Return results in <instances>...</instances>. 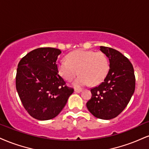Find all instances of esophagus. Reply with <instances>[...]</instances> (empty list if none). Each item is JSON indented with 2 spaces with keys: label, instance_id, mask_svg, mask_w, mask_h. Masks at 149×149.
<instances>
[{
  "label": "esophagus",
  "instance_id": "1",
  "mask_svg": "<svg viewBox=\"0 0 149 149\" xmlns=\"http://www.w3.org/2000/svg\"><path fill=\"white\" fill-rule=\"evenodd\" d=\"M82 92V89H75V92H76V93H80Z\"/></svg>",
  "mask_w": 149,
  "mask_h": 149
}]
</instances>
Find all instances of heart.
Returning <instances> with one entry per match:
<instances>
[{"instance_id": "1", "label": "heart", "mask_w": 149, "mask_h": 149, "mask_svg": "<svg viewBox=\"0 0 149 149\" xmlns=\"http://www.w3.org/2000/svg\"><path fill=\"white\" fill-rule=\"evenodd\" d=\"M110 69L107 57L102 52L77 50L69 53L67 61H60L57 65L59 75L67 81H71L80 74L73 82L76 87L97 85L103 81Z\"/></svg>"}]
</instances>
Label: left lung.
Instances as JSON below:
<instances>
[{
    "label": "left lung",
    "mask_w": 149,
    "mask_h": 149,
    "mask_svg": "<svg viewBox=\"0 0 149 149\" xmlns=\"http://www.w3.org/2000/svg\"><path fill=\"white\" fill-rule=\"evenodd\" d=\"M108 57L110 69L99 85L91 89L87 109L95 117L112 119L127 106L135 89L134 69L130 60L114 48L100 46Z\"/></svg>",
    "instance_id": "1"
}]
</instances>
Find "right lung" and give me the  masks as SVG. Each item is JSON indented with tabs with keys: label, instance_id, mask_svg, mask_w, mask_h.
<instances>
[{
	"label": "right lung",
	"instance_id": "obj_1",
	"mask_svg": "<svg viewBox=\"0 0 149 149\" xmlns=\"http://www.w3.org/2000/svg\"><path fill=\"white\" fill-rule=\"evenodd\" d=\"M61 53L57 48H39L25 55L18 64V94L28 114L37 120L58 115L74 91L57 72L56 61Z\"/></svg>",
	"mask_w": 149,
	"mask_h": 149
}]
</instances>
